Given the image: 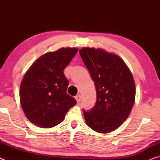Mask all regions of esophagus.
Masks as SVG:
<instances>
[{
    "instance_id": "esophagus-1",
    "label": "esophagus",
    "mask_w": 160,
    "mask_h": 160,
    "mask_svg": "<svg viewBox=\"0 0 160 160\" xmlns=\"http://www.w3.org/2000/svg\"><path fill=\"white\" fill-rule=\"evenodd\" d=\"M75 99H76V101H77L78 102H80V100H81V96H80V94H78V95H76V96L75 97Z\"/></svg>"
}]
</instances>
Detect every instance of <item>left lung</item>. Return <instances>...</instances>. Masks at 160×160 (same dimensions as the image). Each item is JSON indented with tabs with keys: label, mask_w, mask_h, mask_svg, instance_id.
I'll list each match as a JSON object with an SVG mask.
<instances>
[{
	"label": "left lung",
	"mask_w": 160,
	"mask_h": 160,
	"mask_svg": "<svg viewBox=\"0 0 160 160\" xmlns=\"http://www.w3.org/2000/svg\"><path fill=\"white\" fill-rule=\"evenodd\" d=\"M79 52L97 92L94 107L83 109L86 123L98 132L114 131L126 120L133 107L135 86L131 72L113 53L94 48H82Z\"/></svg>",
	"instance_id": "8db88e82"
}]
</instances>
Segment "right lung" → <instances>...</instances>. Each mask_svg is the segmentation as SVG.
I'll return each mask as SVG.
<instances>
[{
    "instance_id": "add662e5",
    "label": "right lung",
    "mask_w": 160,
    "mask_h": 160,
    "mask_svg": "<svg viewBox=\"0 0 160 160\" xmlns=\"http://www.w3.org/2000/svg\"><path fill=\"white\" fill-rule=\"evenodd\" d=\"M77 48L47 53L29 68L20 89L21 106L29 121L41 128L58 125L76 100L67 94L68 80L63 70L77 53Z\"/></svg>"
}]
</instances>
